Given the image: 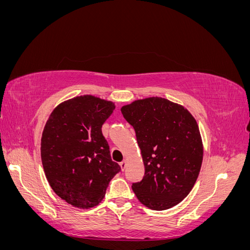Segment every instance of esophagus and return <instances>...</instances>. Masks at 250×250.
Returning <instances> with one entry per match:
<instances>
[{
    "instance_id": "esophagus-1",
    "label": "esophagus",
    "mask_w": 250,
    "mask_h": 250,
    "mask_svg": "<svg viewBox=\"0 0 250 250\" xmlns=\"http://www.w3.org/2000/svg\"><path fill=\"white\" fill-rule=\"evenodd\" d=\"M120 166H121V168H122V170L124 171L125 168H126V166H127V162H126V161L121 162V163H120Z\"/></svg>"
}]
</instances>
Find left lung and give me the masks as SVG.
Returning a JSON list of instances; mask_svg holds the SVG:
<instances>
[{
    "label": "left lung",
    "instance_id": "obj_1",
    "mask_svg": "<svg viewBox=\"0 0 250 250\" xmlns=\"http://www.w3.org/2000/svg\"><path fill=\"white\" fill-rule=\"evenodd\" d=\"M135 131L145 175L132 184L138 199L155 210L176 206L199 175L203 147L196 120L184 106L160 97L134 101L122 108Z\"/></svg>",
    "mask_w": 250,
    "mask_h": 250
}]
</instances>
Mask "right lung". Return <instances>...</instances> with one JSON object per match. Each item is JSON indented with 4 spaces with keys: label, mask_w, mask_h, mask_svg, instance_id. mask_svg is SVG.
<instances>
[{
    "label": "right lung",
    "mask_w": 250,
    "mask_h": 250,
    "mask_svg": "<svg viewBox=\"0 0 250 250\" xmlns=\"http://www.w3.org/2000/svg\"><path fill=\"white\" fill-rule=\"evenodd\" d=\"M115 109L94 96L67 100L53 110L42 137V162L51 188L79 208L96 207L121 171L111 161L102 125Z\"/></svg>",
    "instance_id": "obj_1"
}]
</instances>
